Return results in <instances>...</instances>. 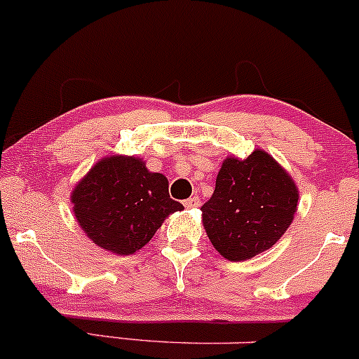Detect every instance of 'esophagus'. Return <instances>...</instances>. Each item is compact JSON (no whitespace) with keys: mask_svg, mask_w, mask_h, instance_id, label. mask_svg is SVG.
<instances>
[{"mask_svg":"<svg viewBox=\"0 0 359 359\" xmlns=\"http://www.w3.org/2000/svg\"><path fill=\"white\" fill-rule=\"evenodd\" d=\"M184 207L187 209H196V207H200V198L198 196H190L188 200H184Z\"/></svg>","mask_w":359,"mask_h":359,"instance_id":"34e87169","label":"esophagus"}]
</instances>
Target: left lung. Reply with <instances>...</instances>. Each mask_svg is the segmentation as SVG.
Segmentation results:
<instances>
[{"label":"left lung","mask_w":359,"mask_h":359,"mask_svg":"<svg viewBox=\"0 0 359 359\" xmlns=\"http://www.w3.org/2000/svg\"><path fill=\"white\" fill-rule=\"evenodd\" d=\"M298 188L264 150L227 157L202 217L214 248L231 262L248 260L276 245L294 217Z\"/></svg>","instance_id":"1"}]
</instances>
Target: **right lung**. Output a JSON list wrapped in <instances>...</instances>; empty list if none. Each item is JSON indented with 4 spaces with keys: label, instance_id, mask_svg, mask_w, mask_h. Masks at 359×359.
<instances>
[{
    "label": "right lung",
    "instance_id": "1",
    "mask_svg": "<svg viewBox=\"0 0 359 359\" xmlns=\"http://www.w3.org/2000/svg\"><path fill=\"white\" fill-rule=\"evenodd\" d=\"M168 180L135 157H104L73 190L76 221L95 245L130 255L183 205L169 196Z\"/></svg>",
    "mask_w": 359,
    "mask_h": 359
}]
</instances>
